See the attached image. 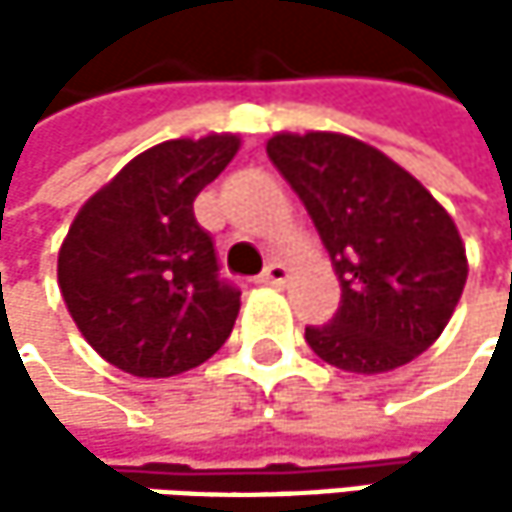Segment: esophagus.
I'll use <instances>...</instances> for the list:
<instances>
[{"mask_svg":"<svg viewBox=\"0 0 512 512\" xmlns=\"http://www.w3.org/2000/svg\"><path fill=\"white\" fill-rule=\"evenodd\" d=\"M287 266L284 263H269L266 269H263V275H260V284H269V287H281V284H287Z\"/></svg>","mask_w":512,"mask_h":512,"instance_id":"obj_1","label":"esophagus"}]
</instances>
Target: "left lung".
I'll return each instance as SVG.
<instances>
[{"label": "left lung", "mask_w": 512, "mask_h": 512, "mask_svg": "<svg viewBox=\"0 0 512 512\" xmlns=\"http://www.w3.org/2000/svg\"><path fill=\"white\" fill-rule=\"evenodd\" d=\"M266 154L302 198L341 281L338 314L305 329L308 347L367 376L421 356L468 278L448 210L394 159L344 133H275Z\"/></svg>", "instance_id": "left-lung-1"}]
</instances>
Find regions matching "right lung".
<instances>
[{
    "instance_id": "obj_1",
    "label": "right lung",
    "mask_w": 512,
    "mask_h": 512,
    "mask_svg": "<svg viewBox=\"0 0 512 512\" xmlns=\"http://www.w3.org/2000/svg\"><path fill=\"white\" fill-rule=\"evenodd\" d=\"M237 151L234 133L154 145L76 213L58 287L82 338L124 373L177 376L228 341L240 290L219 278L192 204Z\"/></svg>"
}]
</instances>
